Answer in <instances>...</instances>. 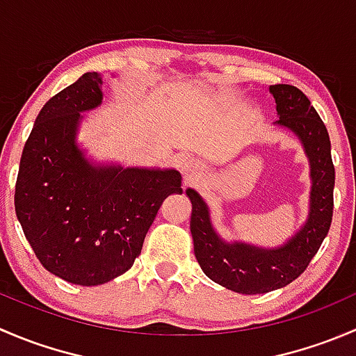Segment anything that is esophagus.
Instances as JSON below:
<instances>
[{"label": "esophagus", "mask_w": 356, "mask_h": 356, "mask_svg": "<svg viewBox=\"0 0 356 356\" xmlns=\"http://www.w3.org/2000/svg\"><path fill=\"white\" fill-rule=\"evenodd\" d=\"M200 172H201L200 163L196 160H193V158L186 160L184 165H182V174H184L186 181H191V179H195L196 175H200Z\"/></svg>", "instance_id": "esophagus-1"}]
</instances>
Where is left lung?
<instances>
[{"label":"left lung","instance_id":"8db88e82","mask_svg":"<svg viewBox=\"0 0 356 356\" xmlns=\"http://www.w3.org/2000/svg\"><path fill=\"white\" fill-rule=\"evenodd\" d=\"M275 99L281 127L296 136L310 165V203L307 220L288 241L274 248L227 241L211 224L207 201L188 188L191 200V234L201 270L217 284L234 293L260 294L284 288L300 277L327 236L334 208V165L331 139L317 110L298 88L275 84L268 88Z\"/></svg>","mask_w":356,"mask_h":356}]
</instances>
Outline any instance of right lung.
Returning <instances> with one entry per match:
<instances>
[{
    "label": "right lung",
    "mask_w": 356,
    "mask_h": 356,
    "mask_svg": "<svg viewBox=\"0 0 356 356\" xmlns=\"http://www.w3.org/2000/svg\"><path fill=\"white\" fill-rule=\"evenodd\" d=\"M103 75L88 72L53 96L20 158L15 211L42 267L79 286L105 284L132 267L172 193L175 168L92 161L79 145L86 111L103 103Z\"/></svg>",
    "instance_id": "1"
}]
</instances>
